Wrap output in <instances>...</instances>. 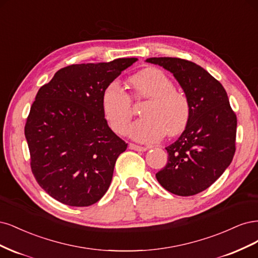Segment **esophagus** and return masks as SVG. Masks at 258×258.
I'll use <instances>...</instances> for the list:
<instances>
[{
  "label": "esophagus",
  "mask_w": 258,
  "mask_h": 258,
  "mask_svg": "<svg viewBox=\"0 0 258 258\" xmlns=\"http://www.w3.org/2000/svg\"><path fill=\"white\" fill-rule=\"evenodd\" d=\"M130 148L135 151H147L149 149V147H143V146H138L135 144H130Z\"/></svg>",
  "instance_id": "obj_1"
}]
</instances>
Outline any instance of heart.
<instances>
[{
    "mask_svg": "<svg viewBox=\"0 0 258 258\" xmlns=\"http://www.w3.org/2000/svg\"><path fill=\"white\" fill-rule=\"evenodd\" d=\"M136 99H148L141 108L144 118L133 123L130 135L141 143H154L165 132L174 136L183 131L189 120L190 105L184 93L174 90L171 79L157 69H147L131 78ZM102 108L111 130L124 134L133 117L130 94L118 81L106 87Z\"/></svg>",
    "mask_w": 258,
    "mask_h": 258,
    "instance_id": "heart-1",
    "label": "heart"
}]
</instances>
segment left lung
Segmentation results:
<instances>
[{
	"label": "left lung",
	"mask_w": 258,
	"mask_h": 258,
	"mask_svg": "<svg viewBox=\"0 0 258 258\" xmlns=\"http://www.w3.org/2000/svg\"><path fill=\"white\" fill-rule=\"evenodd\" d=\"M146 61L169 71L190 105L185 130L166 148L167 164L155 177L174 195L201 193L222 176L232 161L236 151V113L225 89L202 66L179 57H150Z\"/></svg>",
	"instance_id": "left-lung-1"
}]
</instances>
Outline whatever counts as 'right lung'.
<instances>
[{
  "label": "right lung",
  "mask_w": 258,
  "mask_h": 258,
  "mask_svg": "<svg viewBox=\"0 0 258 258\" xmlns=\"http://www.w3.org/2000/svg\"><path fill=\"white\" fill-rule=\"evenodd\" d=\"M136 57L73 64L41 87L24 126L33 174L47 194L64 205L97 203L111 183L127 144L108 126L102 108L106 87Z\"/></svg>",
  "instance_id": "1"
}]
</instances>
